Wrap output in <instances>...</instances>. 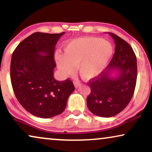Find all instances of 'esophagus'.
Masks as SVG:
<instances>
[{"mask_svg":"<svg viewBox=\"0 0 152 152\" xmlns=\"http://www.w3.org/2000/svg\"><path fill=\"white\" fill-rule=\"evenodd\" d=\"M74 85H75V88H78L79 86H81V83L80 82V81H78V80L74 81Z\"/></svg>","mask_w":152,"mask_h":152,"instance_id":"34e87169","label":"esophagus"}]
</instances>
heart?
<instances>
[{"instance_id": "obj_1", "label": "heart", "mask_w": 152, "mask_h": 152, "mask_svg": "<svg viewBox=\"0 0 152 152\" xmlns=\"http://www.w3.org/2000/svg\"><path fill=\"white\" fill-rule=\"evenodd\" d=\"M114 48L109 41L99 37L76 39L64 48V55L56 57L57 67L61 73L68 75L77 66L82 77L94 78L105 69L113 55Z\"/></svg>"}]
</instances>
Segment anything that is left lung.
I'll return each instance as SVG.
<instances>
[{"label":"left lung","instance_id":"obj_1","mask_svg":"<svg viewBox=\"0 0 152 152\" xmlns=\"http://www.w3.org/2000/svg\"><path fill=\"white\" fill-rule=\"evenodd\" d=\"M115 53L104 71L89 81L90 95L86 102L88 109L99 117L110 118L125 109L134 95L137 80V61L129 43L113 33ZM113 72L117 73L112 76Z\"/></svg>","mask_w":152,"mask_h":152}]
</instances>
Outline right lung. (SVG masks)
I'll return each mask as SVG.
<instances>
[{"mask_svg": "<svg viewBox=\"0 0 152 152\" xmlns=\"http://www.w3.org/2000/svg\"><path fill=\"white\" fill-rule=\"evenodd\" d=\"M64 34L33 33L12 54L10 78L14 93L22 107L37 117L61 114L75 90L69 79L59 82L53 77L55 45Z\"/></svg>", "mask_w": 152, "mask_h": 152, "instance_id": "1", "label": "right lung"}]
</instances>
